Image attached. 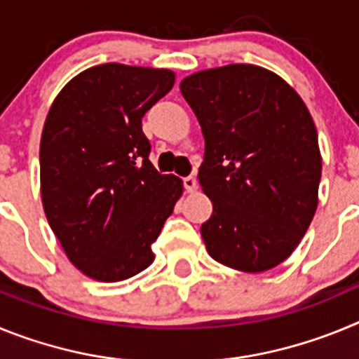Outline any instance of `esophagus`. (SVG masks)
I'll list each match as a JSON object with an SVG mask.
<instances>
[{
	"label": "esophagus",
	"instance_id": "34e87169",
	"mask_svg": "<svg viewBox=\"0 0 359 359\" xmlns=\"http://www.w3.org/2000/svg\"><path fill=\"white\" fill-rule=\"evenodd\" d=\"M183 185H185L187 192H190V194H192V192H196V189H198V180L192 176H189L183 180Z\"/></svg>",
	"mask_w": 359,
	"mask_h": 359
}]
</instances>
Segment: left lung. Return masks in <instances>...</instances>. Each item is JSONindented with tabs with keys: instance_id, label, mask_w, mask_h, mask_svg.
<instances>
[{
	"instance_id": "left-lung-1",
	"label": "left lung",
	"mask_w": 359,
	"mask_h": 359,
	"mask_svg": "<svg viewBox=\"0 0 359 359\" xmlns=\"http://www.w3.org/2000/svg\"><path fill=\"white\" fill-rule=\"evenodd\" d=\"M205 136L199 183L212 201L201 224L208 255L261 273L294 252L318 207L322 154L302 97L277 73L226 65L180 84Z\"/></svg>"
}]
</instances>
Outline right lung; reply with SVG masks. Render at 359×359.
Returning a JSON list of instances; mask_svg holds the SVG:
<instances>
[{
  "label": "right lung",
  "mask_w": 359,
  "mask_h": 359,
  "mask_svg": "<svg viewBox=\"0 0 359 359\" xmlns=\"http://www.w3.org/2000/svg\"><path fill=\"white\" fill-rule=\"evenodd\" d=\"M172 69L107 62L59 91L41 135V199L66 257L98 282L152 264L151 244L183 182L149 161L142 118L172 90Z\"/></svg>",
  "instance_id": "1"
}]
</instances>
